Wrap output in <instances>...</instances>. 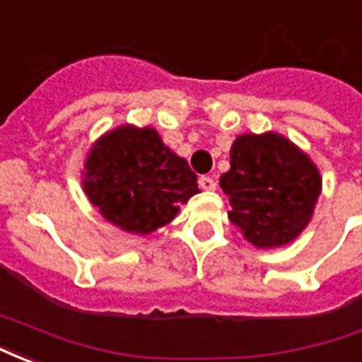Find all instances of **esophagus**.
Masks as SVG:
<instances>
[{"mask_svg":"<svg viewBox=\"0 0 362 362\" xmlns=\"http://www.w3.org/2000/svg\"><path fill=\"white\" fill-rule=\"evenodd\" d=\"M199 188L205 192H213V189H217V182L211 176H199Z\"/></svg>","mask_w":362,"mask_h":362,"instance_id":"obj_1","label":"esophagus"}]
</instances>
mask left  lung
<instances>
[{"label": "left lung", "instance_id": "1", "mask_svg": "<svg viewBox=\"0 0 362 362\" xmlns=\"http://www.w3.org/2000/svg\"><path fill=\"white\" fill-rule=\"evenodd\" d=\"M228 219L256 248L293 243L310 223L322 178L308 155L279 134L238 135L221 176Z\"/></svg>", "mask_w": 362, "mask_h": 362}]
</instances>
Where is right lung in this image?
<instances>
[{
	"mask_svg": "<svg viewBox=\"0 0 362 362\" xmlns=\"http://www.w3.org/2000/svg\"><path fill=\"white\" fill-rule=\"evenodd\" d=\"M83 176V189L104 219L135 235L168 225L199 192L186 158L153 127L119 126L104 134L89 151Z\"/></svg>",
	"mask_w": 362,
	"mask_h": 362,
	"instance_id": "add662e5",
	"label": "right lung"
}]
</instances>
